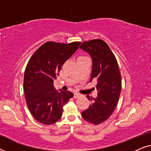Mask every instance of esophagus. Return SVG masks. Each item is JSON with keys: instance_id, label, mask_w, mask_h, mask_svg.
I'll list each match as a JSON object with an SVG mask.
<instances>
[{"instance_id": "obj_1", "label": "esophagus", "mask_w": 151, "mask_h": 151, "mask_svg": "<svg viewBox=\"0 0 151 151\" xmlns=\"http://www.w3.org/2000/svg\"><path fill=\"white\" fill-rule=\"evenodd\" d=\"M81 96H82V95L80 93H74V96H73L74 98H78Z\"/></svg>"}]
</instances>
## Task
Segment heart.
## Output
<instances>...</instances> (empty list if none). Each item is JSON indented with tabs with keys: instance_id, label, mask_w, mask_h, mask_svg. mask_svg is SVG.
<instances>
[{
	"instance_id": "obj_1",
	"label": "heart",
	"mask_w": 151,
	"mask_h": 151,
	"mask_svg": "<svg viewBox=\"0 0 151 151\" xmlns=\"http://www.w3.org/2000/svg\"><path fill=\"white\" fill-rule=\"evenodd\" d=\"M86 58H88V57H86V56H84V55H80V56H79V57L78 58V60H82V59Z\"/></svg>"
}]
</instances>
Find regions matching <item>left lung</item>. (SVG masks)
Instances as JSON below:
<instances>
[{
	"mask_svg": "<svg viewBox=\"0 0 151 151\" xmlns=\"http://www.w3.org/2000/svg\"><path fill=\"white\" fill-rule=\"evenodd\" d=\"M80 49L88 53L93 61L90 82L98 80L96 98L86 96L91 104L82 112L84 120L98 125L106 121L116 108L122 90V78L115 55L101 39L83 42Z\"/></svg>",
	"mask_w": 151,
	"mask_h": 151,
	"instance_id": "1",
	"label": "left lung"
}]
</instances>
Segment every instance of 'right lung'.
<instances>
[{
  "instance_id": "add662e5",
  "label": "right lung",
  "mask_w": 151,
  "mask_h": 151,
  "mask_svg": "<svg viewBox=\"0 0 151 151\" xmlns=\"http://www.w3.org/2000/svg\"><path fill=\"white\" fill-rule=\"evenodd\" d=\"M80 45V42H47L35 51L28 62L23 82L26 102L32 116L42 124L57 122L63 115L64 105L73 97L69 91L55 90L53 80Z\"/></svg>"
}]
</instances>
